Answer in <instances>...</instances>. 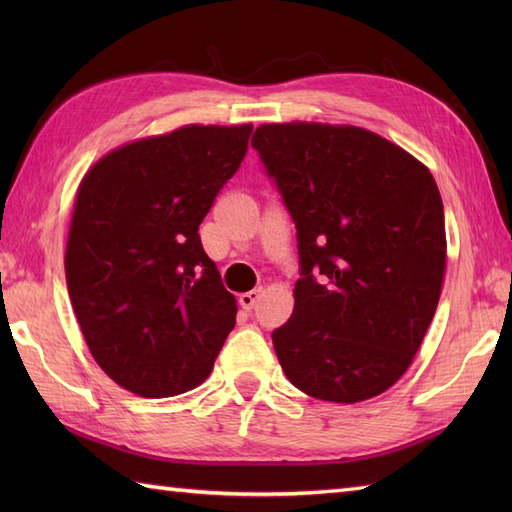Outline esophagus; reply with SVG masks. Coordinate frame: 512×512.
<instances>
[{
  "label": "esophagus",
  "mask_w": 512,
  "mask_h": 512,
  "mask_svg": "<svg viewBox=\"0 0 512 512\" xmlns=\"http://www.w3.org/2000/svg\"><path fill=\"white\" fill-rule=\"evenodd\" d=\"M262 295H264V290L262 288H255V290H248V292H242V295H239V306H242L244 310H253L255 308V303L262 299Z\"/></svg>",
  "instance_id": "34e87169"
}]
</instances>
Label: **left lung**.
<instances>
[{
	"label": "left lung",
	"instance_id": "left-lung-1",
	"mask_svg": "<svg viewBox=\"0 0 512 512\" xmlns=\"http://www.w3.org/2000/svg\"><path fill=\"white\" fill-rule=\"evenodd\" d=\"M250 145L297 224L295 310L273 332L281 369L319 400L383 394L420 350L442 292L436 180L409 151L354 125L268 123Z\"/></svg>",
	"mask_w": 512,
	"mask_h": 512
}]
</instances>
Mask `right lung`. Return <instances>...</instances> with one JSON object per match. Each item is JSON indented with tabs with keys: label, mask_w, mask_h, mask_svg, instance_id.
Instances as JSON below:
<instances>
[{
	"label": "right lung",
	"mask_w": 512,
	"mask_h": 512,
	"mask_svg": "<svg viewBox=\"0 0 512 512\" xmlns=\"http://www.w3.org/2000/svg\"><path fill=\"white\" fill-rule=\"evenodd\" d=\"M253 125H184L105 154L76 189L65 279L94 361L143 398L204 383L235 297L198 226L244 160Z\"/></svg>",
	"instance_id": "right-lung-1"
}]
</instances>
